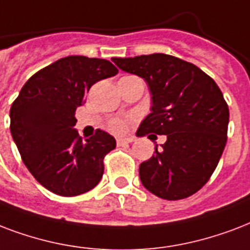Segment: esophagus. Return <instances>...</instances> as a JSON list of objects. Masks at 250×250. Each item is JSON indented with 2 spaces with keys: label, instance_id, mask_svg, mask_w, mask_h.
I'll list each match as a JSON object with an SVG mask.
<instances>
[{
  "label": "esophagus",
  "instance_id": "34e87169",
  "mask_svg": "<svg viewBox=\"0 0 250 250\" xmlns=\"http://www.w3.org/2000/svg\"><path fill=\"white\" fill-rule=\"evenodd\" d=\"M133 141H134L133 138H117V141H116V142H117V145H119V146H121V145L130 143V142H133Z\"/></svg>",
  "mask_w": 250,
  "mask_h": 250
}]
</instances>
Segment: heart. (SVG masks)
Listing matches in <instances>:
<instances>
[{
	"label": "heart",
	"instance_id": "heart-1",
	"mask_svg": "<svg viewBox=\"0 0 250 250\" xmlns=\"http://www.w3.org/2000/svg\"><path fill=\"white\" fill-rule=\"evenodd\" d=\"M108 129L113 133H125L127 129V120L124 119H113L108 124Z\"/></svg>",
	"mask_w": 250,
	"mask_h": 250
}]
</instances>
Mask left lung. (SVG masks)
<instances>
[{"label":"left lung","mask_w":250,"mask_h":250,"mask_svg":"<svg viewBox=\"0 0 250 250\" xmlns=\"http://www.w3.org/2000/svg\"><path fill=\"white\" fill-rule=\"evenodd\" d=\"M112 61L145 79L150 88L151 113L137 135H167L162 148L155 147L154 155L139 166L143 187L168 201L190 197L211 177L227 142L229 111L222 91L199 67L175 56Z\"/></svg>","instance_id":"left-lung-1"}]
</instances>
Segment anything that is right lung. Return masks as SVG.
<instances>
[{
    "label": "right lung",
    "instance_id": "right-lung-1",
    "mask_svg": "<svg viewBox=\"0 0 250 250\" xmlns=\"http://www.w3.org/2000/svg\"><path fill=\"white\" fill-rule=\"evenodd\" d=\"M117 73L108 60L63 57L35 73L11 105L10 131L23 163L52 193L83 194L103 177L116 139L100 129L82 139L74 113L92 84Z\"/></svg>",
    "mask_w": 250,
    "mask_h": 250
}]
</instances>
